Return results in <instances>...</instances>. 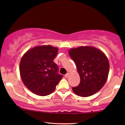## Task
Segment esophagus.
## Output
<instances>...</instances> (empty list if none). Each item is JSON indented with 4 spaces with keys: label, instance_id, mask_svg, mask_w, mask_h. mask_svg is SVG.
Returning <instances> with one entry per match:
<instances>
[{
    "label": "esophagus",
    "instance_id": "esophagus-1",
    "mask_svg": "<svg viewBox=\"0 0 125 125\" xmlns=\"http://www.w3.org/2000/svg\"><path fill=\"white\" fill-rule=\"evenodd\" d=\"M69 75V73H67L65 75V78H68V77Z\"/></svg>",
    "mask_w": 125,
    "mask_h": 125
}]
</instances>
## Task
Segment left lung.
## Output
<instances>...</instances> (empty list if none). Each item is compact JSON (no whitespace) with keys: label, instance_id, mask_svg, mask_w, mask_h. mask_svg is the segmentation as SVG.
Returning <instances> with one entry per match:
<instances>
[{"label":"left lung","instance_id":"1","mask_svg":"<svg viewBox=\"0 0 125 125\" xmlns=\"http://www.w3.org/2000/svg\"><path fill=\"white\" fill-rule=\"evenodd\" d=\"M75 62L80 78L79 85L72 88L82 97L93 95L104 85L108 78L109 62L102 51L92 46H80L68 51Z\"/></svg>","mask_w":125,"mask_h":125}]
</instances>
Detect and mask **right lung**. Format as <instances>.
Segmentation results:
<instances>
[{"label": "right lung", "instance_id": "1", "mask_svg": "<svg viewBox=\"0 0 125 125\" xmlns=\"http://www.w3.org/2000/svg\"><path fill=\"white\" fill-rule=\"evenodd\" d=\"M58 48L51 45L35 46L23 55L20 74L24 85L34 94L46 96L53 92L63 75L53 62Z\"/></svg>", "mask_w": 125, "mask_h": 125}]
</instances>
